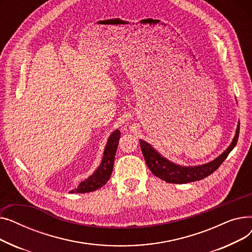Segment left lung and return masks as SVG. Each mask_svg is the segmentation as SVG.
Masks as SVG:
<instances>
[{
  "mask_svg": "<svg viewBox=\"0 0 252 252\" xmlns=\"http://www.w3.org/2000/svg\"><path fill=\"white\" fill-rule=\"evenodd\" d=\"M239 126L237 127L236 135L230 147L220 154L214 161H210L203 165L198 166H181L177 165L173 162L168 161L165 158H163L159 153L155 151L151 145L146 143L145 141L140 140V146L142 153L144 155L145 160L152 174L167 183H174V184H186L190 182H195L202 180L217 170L220 164L224 161V159L228 157L230 152L236 146L238 137H239Z\"/></svg>",
  "mask_w": 252,
  "mask_h": 252,
  "instance_id": "left-lung-1",
  "label": "left lung"
}]
</instances>
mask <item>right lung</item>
<instances>
[{
	"label": "right lung",
	"instance_id": "1",
	"mask_svg": "<svg viewBox=\"0 0 252 252\" xmlns=\"http://www.w3.org/2000/svg\"><path fill=\"white\" fill-rule=\"evenodd\" d=\"M121 138V130H114L108 139L107 145L105 147L102 162L98 169L86 181L78 185V187L71 190L70 193H87L98 190L108 182L113 170L114 157L118 146V140Z\"/></svg>",
	"mask_w": 252,
	"mask_h": 252
}]
</instances>
